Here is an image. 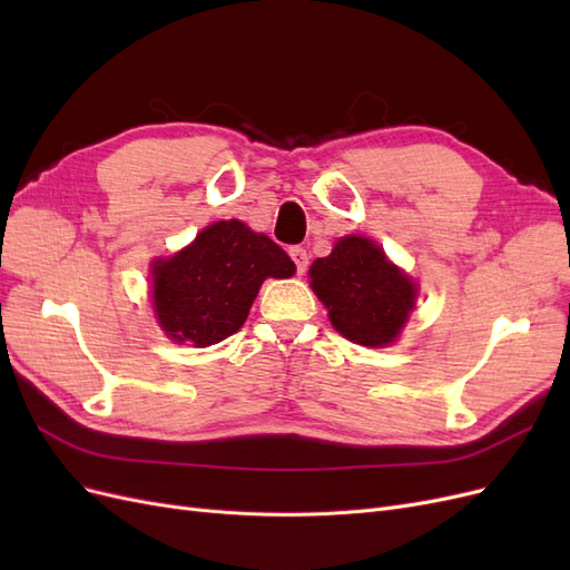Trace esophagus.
Instances as JSON below:
<instances>
[{
    "mask_svg": "<svg viewBox=\"0 0 570 570\" xmlns=\"http://www.w3.org/2000/svg\"><path fill=\"white\" fill-rule=\"evenodd\" d=\"M289 256H292V262H295V266H297V273L302 275V273L306 271V266H308V254H306V249H304V247H292V249H289Z\"/></svg>",
    "mask_w": 570,
    "mask_h": 570,
    "instance_id": "34e87169",
    "label": "esophagus"
}]
</instances>
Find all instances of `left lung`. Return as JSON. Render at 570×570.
Listing matches in <instances>:
<instances>
[{
  "instance_id": "left-lung-1",
  "label": "left lung",
  "mask_w": 570,
  "mask_h": 570,
  "mask_svg": "<svg viewBox=\"0 0 570 570\" xmlns=\"http://www.w3.org/2000/svg\"><path fill=\"white\" fill-rule=\"evenodd\" d=\"M308 275L335 331L364 347L394 342L416 299V285L366 237L337 239Z\"/></svg>"
}]
</instances>
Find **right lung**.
I'll list each match as a JSON object with an SVG mask.
<instances>
[{
  "instance_id": "add662e5",
  "label": "right lung",
  "mask_w": 570,
  "mask_h": 570,
  "mask_svg": "<svg viewBox=\"0 0 570 570\" xmlns=\"http://www.w3.org/2000/svg\"><path fill=\"white\" fill-rule=\"evenodd\" d=\"M292 273V258L268 235L243 220H218L154 264V308L170 340L209 347L243 327L266 278Z\"/></svg>"
}]
</instances>
